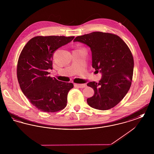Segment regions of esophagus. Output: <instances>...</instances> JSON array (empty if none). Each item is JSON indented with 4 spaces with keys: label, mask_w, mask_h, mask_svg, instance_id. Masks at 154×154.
I'll return each mask as SVG.
<instances>
[{
    "label": "esophagus",
    "mask_w": 154,
    "mask_h": 154,
    "mask_svg": "<svg viewBox=\"0 0 154 154\" xmlns=\"http://www.w3.org/2000/svg\"><path fill=\"white\" fill-rule=\"evenodd\" d=\"M74 85L77 88H83L86 87V85L85 84H75Z\"/></svg>",
    "instance_id": "1"
}]
</instances>
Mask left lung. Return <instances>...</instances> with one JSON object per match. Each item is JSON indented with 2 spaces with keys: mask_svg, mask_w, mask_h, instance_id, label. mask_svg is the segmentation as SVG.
<instances>
[{
  "mask_svg": "<svg viewBox=\"0 0 154 154\" xmlns=\"http://www.w3.org/2000/svg\"><path fill=\"white\" fill-rule=\"evenodd\" d=\"M73 42H80L91 48L92 67L102 74L98 83L87 84L94 90V96L87 100L88 105L100 110L114 107L131 86L134 60L129 47L119 37L101 32L76 37Z\"/></svg>",
  "mask_w": 154,
  "mask_h": 154,
  "instance_id": "1",
  "label": "left lung"
}]
</instances>
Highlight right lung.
<instances>
[{
    "label": "right lung",
    "mask_w": 154,
    "mask_h": 154,
    "mask_svg": "<svg viewBox=\"0 0 154 154\" xmlns=\"http://www.w3.org/2000/svg\"><path fill=\"white\" fill-rule=\"evenodd\" d=\"M74 36H50L32 38L23 47L17 64V79L23 94L38 110L57 112L66 106L67 94L73 88L49 76L57 49L71 42Z\"/></svg>",
    "instance_id": "1"
}]
</instances>
